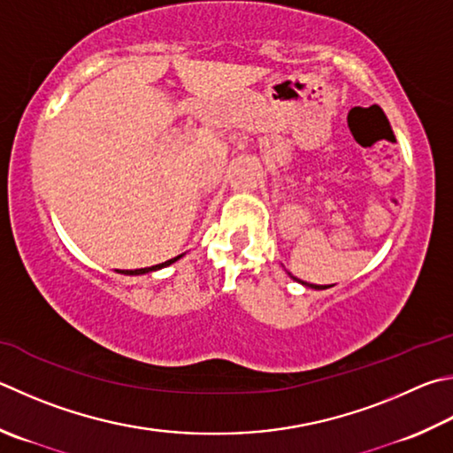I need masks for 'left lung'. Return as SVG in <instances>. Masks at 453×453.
Returning <instances> with one entry per match:
<instances>
[{"label": "left lung", "instance_id": "obj_1", "mask_svg": "<svg viewBox=\"0 0 453 453\" xmlns=\"http://www.w3.org/2000/svg\"><path fill=\"white\" fill-rule=\"evenodd\" d=\"M287 273H289V271H287ZM289 277L293 279V281H297V283H301V285H305V287H309V289H317V291H323V289H328V287H333V285H315V283H307V281H301V279H297V277H293L291 273H289Z\"/></svg>", "mask_w": 453, "mask_h": 453}]
</instances>
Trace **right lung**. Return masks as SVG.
<instances>
[{
  "label": "right lung",
  "instance_id": "right-lung-1",
  "mask_svg": "<svg viewBox=\"0 0 453 453\" xmlns=\"http://www.w3.org/2000/svg\"><path fill=\"white\" fill-rule=\"evenodd\" d=\"M180 257H184V253H182V255H176V257H172V259L164 261V263H158V265L144 267V269H117V273H122V275H144V273H152V271H158V269H162V267L172 265V263H176Z\"/></svg>",
  "mask_w": 453,
  "mask_h": 453
}]
</instances>
